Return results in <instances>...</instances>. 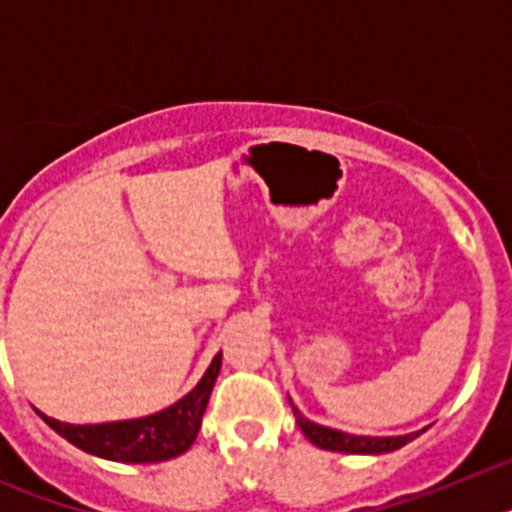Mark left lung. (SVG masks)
<instances>
[{
	"label": "left lung",
	"mask_w": 512,
	"mask_h": 512,
	"mask_svg": "<svg viewBox=\"0 0 512 512\" xmlns=\"http://www.w3.org/2000/svg\"><path fill=\"white\" fill-rule=\"evenodd\" d=\"M295 410L297 425L300 431L310 438V443L320 446V449L328 451H343V454H387V451H395L405 443H410L413 438H418L420 433H408V436H390V438H369V436H351V433L333 431V428H325V425L312 423V420L302 418L300 410L292 405Z\"/></svg>",
	"instance_id": "8db88e82"
}]
</instances>
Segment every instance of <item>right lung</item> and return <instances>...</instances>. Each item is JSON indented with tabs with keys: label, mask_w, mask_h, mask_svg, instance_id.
Segmentation results:
<instances>
[{
	"label": "right lung",
	"mask_w": 512,
	"mask_h": 512,
	"mask_svg": "<svg viewBox=\"0 0 512 512\" xmlns=\"http://www.w3.org/2000/svg\"><path fill=\"white\" fill-rule=\"evenodd\" d=\"M223 354L212 359L210 369L200 384L189 395L161 410L156 415L138 420H120V423H99V425H71L43 415L58 436L79 446L87 454L102 456L110 461H125V464H153L184 454L200 433L202 415H205L207 400L220 374Z\"/></svg>",
	"instance_id": "right-lung-1"
}]
</instances>
